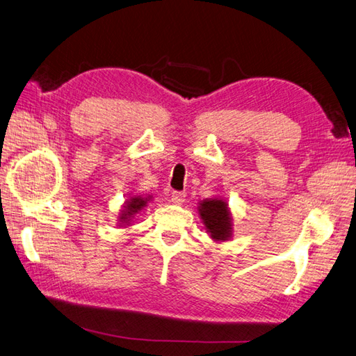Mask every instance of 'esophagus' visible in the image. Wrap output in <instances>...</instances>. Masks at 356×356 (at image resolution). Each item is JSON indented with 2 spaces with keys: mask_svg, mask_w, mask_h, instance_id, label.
<instances>
[{
  "mask_svg": "<svg viewBox=\"0 0 356 356\" xmlns=\"http://www.w3.org/2000/svg\"><path fill=\"white\" fill-rule=\"evenodd\" d=\"M184 200H186V191H174V193H172V202H174V204L181 205Z\"/></svg>",
  "mask_w": 356,
  "mask_h": 356,
  "instance_id": "1",
  "label": "esophagus"
}]
</instances>
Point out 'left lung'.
I'll return each instance as SVG.
<instances>
[{"instance_id": "obj_1", "label": "left lung", "mask_w": 356, "mask_h": 356, "mask_svg": "<svg viewBox=\"0 0 356 356\" xmlns=\"http://www.w3.org/2000/svg\"><path fill=\"white\" fill-rule=\"evenodd\" d=\"M199 205V216L204 220L211 238L216 241H227L232 236V218L226 202L222 199H205Z\"/></svg>"}]
</instances>
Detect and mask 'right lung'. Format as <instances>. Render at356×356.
<instances>
[{
    "label": "right lung",
    "instance_id": "obj_1",
    "mask_svg": "<svg viewBox=\"0 0 356 356\" xmlns=\"http://www.w3.org/2000/svg\"><path fill=\"white\" fill-rule=\"evenodd\" d=\"M143 207H147V199H143L140 196H134L130 200H127V204H126V207H124L122 213H121V217H120L121 225L129 223L130 218L134 214H138Z\"/></svg>",
    "mask_w": 356,
    "mask_h": 356
}]
</instances>
